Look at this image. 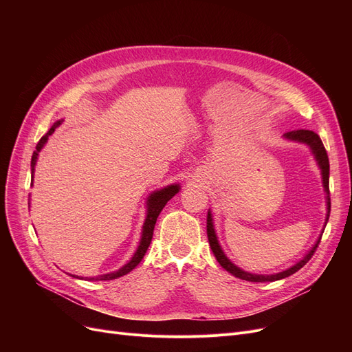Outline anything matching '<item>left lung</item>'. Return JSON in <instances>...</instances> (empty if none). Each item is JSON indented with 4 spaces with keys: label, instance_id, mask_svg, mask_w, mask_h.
<instances>
[{
    "label": "left lung",
    "instance_id": "1",
    "mask_svg": "<svg viewBox=\"0 0 352 352\" xmlns=\"http://www.w3.org/2000/svg\"><path fill=\"white\" fill-rule=\"evenodd\" d=\"M285 138L289 141H295V142H301V144H307L308 146L311 148V151L314 154L316 162L322 170V179H323V188H324V192H326V204H327V214H326V223L329 220V214H330V197H329V157L327 153L324 150V145L320 140V136L317 133H314L313 131H305V129H298V131H291V132H286ZM324 223V226H326ZM207 236H208V242H210V247L212 254H214V257L217 258L219 264L221 265L223 269L228 270L229 273H232L235 278H239L242 280H248V282H274V280H279V279H285L287 276L294 274L295 272L300 270L301 267L308 263L313 257V254L316 252V248L318 247V242H320L322 236L318 238V241L316 242L314 247L308 251V254L305 257L298 261L292 267L286 269L280 273H276V274H254V273H248V272H243L242 269H239L238 265L233 264L226 255L223 252L221 247L219 245L217 236H216V232H214V225H212V217H211V211H208L207 214Z\"/></svg>",
    "mask_w": 352,
    "mask_h": 352
}]
</instances>
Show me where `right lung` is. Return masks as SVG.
<instances>
[{"label":"right lung","instance_id":"right-lung-1","mask_svg":"<svg viewBox=\"0 0 352 352\" xmlns=\"http://www.w3.org/2000/svg\"><path fill=\"white\" fill-rule=\"evenodd\" d=\"M60 124H61V120L56 122L54 124L51 126V129L39 140V142L36 145V150L34 151V155H32V162H30L32 185H34V172H35V164H36V160H38V154H39V151L42 150V148H44L45 142L48 141V136L54 133V131L57 129ZM179 189H180V186L176 185V184L175 185H168V186H166L163 189L155 190V192H153L150 197H148V199H146V217H145L144 226H142L141 242H140V245H138V250L133 254V257L131 258V261L126 263L123 267L119 269L117 272L102 274V276H98V278H91V279H95V280H113V279H117V278H120V276H124V274H127L129 272H132L136 267V265L141 263V260L144 258V255H145L148 247H150V243H151L153 233H154V226H155V221H157L158 214H160V212H162V210L167 204V201L172 199L179 192Z\"/></svg>","mask_w":352,"mask_h":352}]
</instances>
